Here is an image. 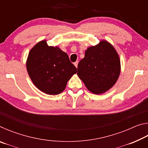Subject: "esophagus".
<instances>
[{
	"instance_id": "34e87169",
	"label": "esophagus",
	"mask_w": 148,
	"mask_h": 148,
	"mask_svg": "<svg viewBox=\"0 0 148 148\" xmlns=\"http://www.w3.org/2000/svg\"><path fill=\"white\" fill-rule=\"evenodd\" d=\"M74 64V65H75V66H76V68H77V64H78V61H76V62H75Z\"/></svg>"
}]
</instances>
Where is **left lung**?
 I'll use <instances>...</instances> for the list:
<instances>
[{"label": "left lung", "mask_w": 148, "mask_h": 148, "mask_svg": "<svg viewBox=\"0 0 148 148\" xmlns=\"http://www.w3.org/2000/svg\"><path fill=\"white\" fill-rule=\"evenodd\" d=\"M121 72L119 55L112 45L101 40L89 47L77 65V74L89 91L102 94L116 83Z\"/></svg>", "instance_id": "left-lung-1"}]
</instances>
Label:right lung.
<instances>
[{
  "mask_svg": "<svg viewBox=\"0 0 148 148\" xmlns=\"http://www.w3.org/2000/svg\"><path fill=\"white\" fill-rule=\"evenodd\" d=\"M26 66L34 86L52 95L63 91L67 82L77 72L68 55L57 46H49L46 40L30 50Z\"/></svg>",
  "mask_w": 148,
  "mask_h": 148,
  "instance_id": "1",
  "label": "right lung"
}]
</instances>
